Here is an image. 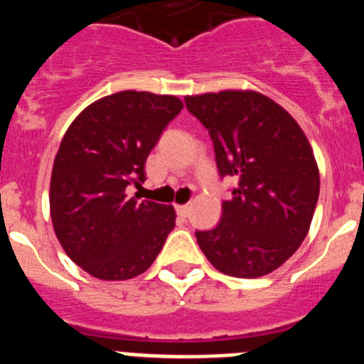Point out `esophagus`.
Masks as SVG:
<instances>
[{"label":"esophagus","mask_w":364,"mask_h":364,"mask_svg":"<svg viewBox=\"0 0 364 364\" xmlns=\"http://www.w3.org/2000/svg\"><path fill=\"white\" fill-rule=\"evenodd\" d=\"M176 213H178V216L186 218L188 213H191V207H188V205H179V207H176Z\"/></svg>","instance_id":"34e87169"}]
</instances>
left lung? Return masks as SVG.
<instances>
[{
    "mask_svg": "<svg viewBox=\"0 0 364 364\" xmlns=\"http://www.w3.org/2000/svg\"><path fill=\"white\" fill-rule=\"evenodd\" d=\"M208 129L221 178L238 181L214 229L196 230L207 260L221 273L257 278L299 249L318 200L317 161L304 132L282 106L257 91L185 97Z\"/></svg>",
    "mask_w": 364,
    "mask_h": 364,
    "instance_id": "left-lung-1",
    "label": "left lung"
}]
</instances>
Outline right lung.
Masks as SVG:
<instances>
[{
    "instance_id": "obj_1",
    "label": "right lung",
    "mask_w": 364,
    "mask_h": 364,
    "mask_svg": "<svg viewBox=\"0 0 364 364\" xmlns=\"http://www.w3.org/2000/svg\"><path fill=\"white\" fill-rule=\"evenodd\" d=\"M183 109L172 95L121 91L87 106L65 132L50 173V220L65 255L91 277L128 280L154 264L176 225L170 205L128 198Z\"/></svg>"
}]
</instances>
